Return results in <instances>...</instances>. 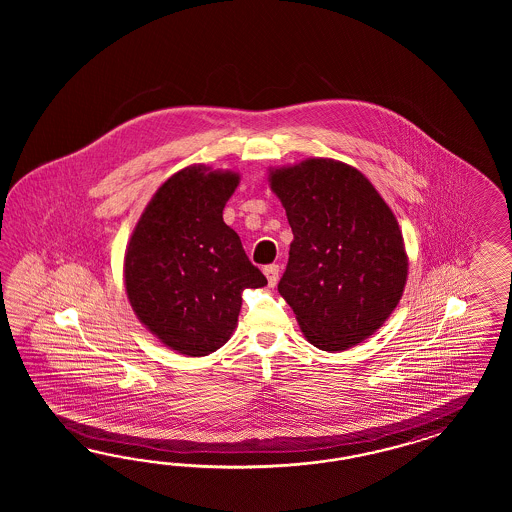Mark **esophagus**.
<instances>
[{
    "mask_svg": "<svg viewBox=\"0 0 512 512\" xmlns=\"http://www.w3.org/2000/svg\"><path fill=\"white\" fill-rule=\"evenodd\" d=\"M264 276L268 278V283H270V287H274V285L278 283L279 279L278 264H268V266H264Z\"/></svg>",
    "mask_w": 512,
    "mask_h": 512,
    "instance_id": "esophagus-1",
    "label": "esophagus"
}]
</instances>
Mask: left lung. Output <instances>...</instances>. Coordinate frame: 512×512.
Returning a JSON list of instances; mask_svg holds the SVG:
<instances>
[{
    "mask_svg": "<svg viewBox=\"0 0 512 512\" xmlns=\"http://www.w3.org/2000/svg\"><path fill=\"white\" fill-rule=\"evenodd\" d=\"M295 240L279 295L323 351L357 345L402 298L407 257L398 221L362 172L308 159L272 172Z\"/></svg>",
    "mask_w": 512,
    "mask_h": 512,
    "instance_id": "1",
    "label": "left lung"
}]
</instances>
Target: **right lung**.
<instances>
[{
    "instance_id": "right-lung-1",
    "label": "right lung",
    "mask_w": 512,
    "mask_h": 512,
    "mask_svg": "<svg viewBox=\"0 0 512 512\" xmlns=\"http://www.w3.org/2000/svg\"><path fill=\"white\" fill-rule=\"evenodd\" d=\"M238 174L189 167L157 189L125 253V289L140 321L187 357L225 345L242 291L264 287L240 236L223 221Z\"/></svg>"
}]
</instances>
